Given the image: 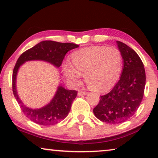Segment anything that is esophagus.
<instances>
[{
	"instance_id": "esophagus-1",
	"label": "esophagus",
	"mask_w": 158,
	"mask_h": 158,
	"mask_svg": "<svg viewBox=\"0 0 158 158\" xmlns=\"http://www.w3.org/2000/svg\"><path fill=\"white\" fill-rule=\"evenodd\" d=\"M88 93L85 91H83V90H79L78 93H77V96H85V95L87 94Z\"/></svg>"
}]
</instances>
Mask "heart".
Returning a JSON list of instances; mask_svg holds the SVG:
<instances>
[{
  "label": "heart",
  "mask_w": 158,
  "mask_h": 158,
  "mask_svg": "<svg viewBox=\"0 0 158 158\" xmlns=\"http://www.w3.org/2000/svg\"><path fill=\"white\" fill-rule=\"evenodd\" d=\"M72 63L62 64V72L73 84L79 82L81 73L87 85L94 90H106L111 88L122 73V53L114 47L92 46L75 51L71 55Z\"/></svg>",
  "instance_id": "1"
}]
</instances>
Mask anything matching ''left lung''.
<instances>
[{
	"label": "left lung",
	"mask_w": 158,
	"mask_h": 158,
	"mask_svg": "<svg viewBox=\"0 0 158 158\" xmlns=\"http://www.w3.org/2000/svg\"><path fill=\"white\" fill-rule=\"evenodd\" d=\"M116 44L123 57L122 75L111 91L101 96L94 109L97 118L113 124L126 122L137 111L146 81L144 64L137 52L119 41H116Z\"/></svg>",
	"instance_id": "left-lung-1"
}]
</instances>
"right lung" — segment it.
<instances>
[{
    "mask_svg": "<svg viewBox=\"0 0 158 158\" xmlns=\"http://www.w3.org/2000/svg\"><path fill=\"white\" fill-rule=\"evenodd\" d=\"M78 47L73 43L43 41L24 52L17 60L13 71V92L23 114L31 122L44 126L54 125L61 122L70 112L77 93L76 90H67L60 84L55 96L47 105L40 109L28 107L19 98L16 90V77L20 67L26 62L40 60L49 62L58 68L61 66L66 53Z\"/></svg>",
    "mask_w": 158,
    "mask_h": 158,
    "instance_id": "right-lung-1",
    "label": "right lung"
}]
</instances>
